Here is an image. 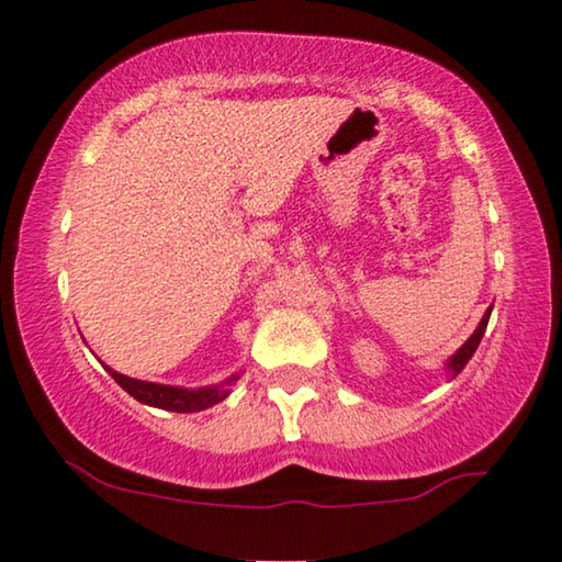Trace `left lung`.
<instances>
[{
    "instance_id": "obj_1",
    "label": "left lung",
    "mask_w": 562,
    "mask_h": 562,
    "mask_svg": "<svg viewBox=\"0 0 562 562\" xmlns=\"http://www.w3.org/2000/svg\"><path fill=\"white\" fill-rule=\"evenodd\" d=\"M491 310H494V306H488L486 310V314H483V319H481V325L475 327V333L468 337V340L460 345L458 348V352L456 356H452L450 360H448V371L452 373V375H458L460 371H463L465 368V363L468 360L473 358V352H475V348H479V342H481V337H483V333H486V325H488V317H491Z\"/></svg>"
}]
</instances>
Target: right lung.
<instances>
[{"label": "right lung", "instance_id": "1", "mask_svg": "<svg viewBox=\"0 0 562 562\" xmlns=\"http://www.w3.org/2000/svg\"><path fill=\"white\" fill-rule=\"evenodd\" d=\"M106 368V366H104ZM112 373V379L120 383L122 389L127 391L130 396L137 398L140 404L148 406H158V409H168V412H202L210 409V406L225 402L229 396V383L237 381V375L227 379L220 386H204V389H181V386H166V383H150V381H137L130 379V375H122L112 368H106Z\"/></svg>", "mask_w": 562, "mask_h": 562}]
</instances>
